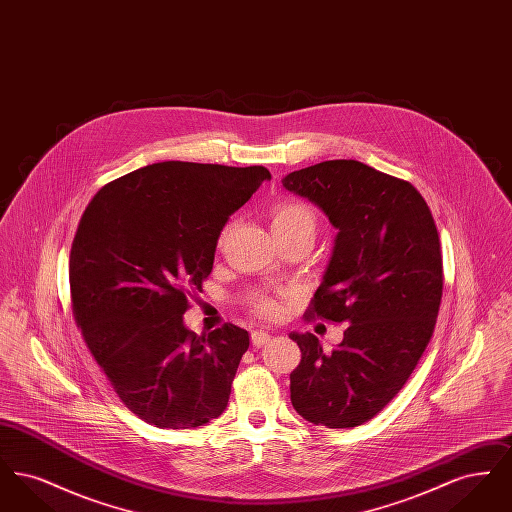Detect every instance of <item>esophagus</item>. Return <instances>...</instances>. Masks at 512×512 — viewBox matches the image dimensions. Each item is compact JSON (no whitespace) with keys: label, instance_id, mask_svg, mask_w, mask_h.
<instances>
[{"label":"esophagus","instance_id":"obj_1","mask_svg":"<svg viewBox=\"0 0 512 512\" xmlns=\"http://www.w3.org/2000/svg\"><path fill=\"white\" fill-rule=\"evenodd\" d=\"M268 341H270V334L267 330H253L251 332L253 347H263V345H267Z\"/></svg>","mask_w":512,"mask_h":512}]
</instances>
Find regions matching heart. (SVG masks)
<instances>
[{"label":"heart","instance_id":"1","mask_svg":"<svg viewBox=\"0 0 512 512\" xmlns=\"http://www.w3.org/2000/svg\"><path fill=\"white\" fill-rule=\"evenodd\" d=\"M272 230H290V228H317L315 211L299 201H280L270 209ZM222 244V240H220ZM257 315L265 318L278 317L282 313V295L278 293H259L251 301Z\"/></svg>","mask_w":512,"mask_h":512}]
</instances>
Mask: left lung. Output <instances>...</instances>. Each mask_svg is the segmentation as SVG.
<instances>
[{
    "label": "left lung",
    "instance_id": "obj_1",
    "mask_svg": "<svg viewBox=\"0 0 512 512\" xmlns=\"http://www.w3.org/2000/svg\"><path fill=\"white\" fill-rule=\"evenodd\" d=\"M284 188L318 205L338 236L307 320L347 322L326 353L315 334L290 338L293 409L326 428H355L405 386L434 334L443 292L438 228L411 182L353 159L293 171Z\"/></svg>",
    "mask_w": 512,
    "mask_h": 512
}]
</instances>
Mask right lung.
Here are the masks:
<instances>
[{"label": "right lung", "instance_id": "1", "mask_svg": "<svg viewBox=\"0 0 512 512\" xmlns=\"http://www.w3.org/2000/svg\"><path fill=\"white\" fill-rule=\"evenodd\" d=\"M265 180V167L153 163L103 186L80 219L74 320L119 399L147 424L197 428L228 405L249 334L226 322L197 336L182 315L213 270L220 230Z\"/></svg>", "mask_w": 512, "mask_h": 512}]
</instances>
